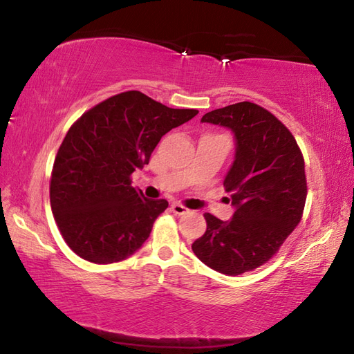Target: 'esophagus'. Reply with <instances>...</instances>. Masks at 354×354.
Segmentation results:
<instances>
[{
    "mask_svg": "<svg viewBox=\"0 0 354 354\" xmlns=\"http://www.w3.org/2000/svg\"><path fill=\"white\" fill-rule=\"evenodd\" d=\"M171 212H173L174 214L181 216V214H186V213H189V209H187L186 207L181 205V204H173V205H171Z\"/></svg>",
    "mask_w": 354,
    "mask_h": 354,
    "instance_id": "esophagus-1",
    "label": "esophagus"
}]
</instances>
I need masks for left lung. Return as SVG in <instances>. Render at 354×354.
I'll return each mask as SVG.
<instances>
[{
    "label": "left lung",
    "instance_id": "obj_1",
    "mask_svg": "<svg viewBox=\"0 0 354 354\" xmlns=\"http://www.w3.org/2000/svg\"><path fill=\"white\" fill-rule=\"evenodd\" d=\"M201 122L234 133L235 155L223 186L231 221L205 213V234L192 244L201 262L238 275L268 262L302 217L307 178L295 137L268 110L243 101L204 114Z\"/></svg>",
    "mask_w": 354,
    "mask_h": 354
}]
</instances>
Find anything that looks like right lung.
Segmentation results:
<instances>
[{
	"mask_svg": "<svg viewBox=\"0 0 354 354\" xmlns=\"http://www.w3.org/2000/svg\"><path fill=\"white\" fill-rule=\"evenodd\" d=\"M198 110L169 109L138 91L100 102L66 132L55 158L50 207L65 243L83 259L113 263L149 238L165 199H147L131 174Z\"/></svg>",
	"mask_w": 354,
	"mask_h": 354,
	"instance_id": "add662e5",
	"label": "right lung"
}]
</instances>
